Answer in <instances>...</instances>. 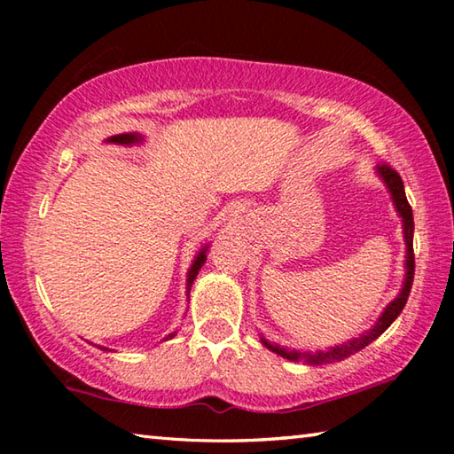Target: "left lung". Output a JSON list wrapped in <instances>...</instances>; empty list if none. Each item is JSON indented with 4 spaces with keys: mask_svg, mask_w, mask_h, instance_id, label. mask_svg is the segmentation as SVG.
<instances>
[{
    "mask_svg": "<svg viewBox=\"0 0 454 454\" xmlns=\"http://www.w3.org/2000/svg\"><path fill=\"white\" fill-rule=\"evenodd\" d=\"M376 170H379L380 178L387 184L390 194H393V202L396 206L398 214L403 216V224H404V242H406V280H404V286L401 290V294H398L393 302L387 306V310L382 312V317L379 318V322L368 330L366 334H363L360 338H355V340H350L347 344H342V347H334L330 350H318V352H298V350H286V348H280L276 347V344H270L262 340L268 348L276 355H280L282 358H288L292 363H306V364H325V363H333V360H340V358H347L350 355H355L360 348H364L371 344L372 340H376L384 330H387L390 325H393L395 318L398 314L403 312L406 301H409V294H411V286H412V278H414V250H412V232H414V220H412V208L409 204V200H406L404 194V186H403V178L398 176V172L395 170L390 164H379L376 166Z\"/></svg>",
    "mask_w": 454,
    "mask_h": 454,
    "instance_id": "1",
    "label": "left lung"
}]
</instances>
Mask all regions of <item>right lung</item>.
Segmentation results:
<instances>
[{
	"instance_id": "right-lung-1",
	"label": "right lung",
	"mask_w": 454,
	"mask_h": 454,
	"mask_svg": "<svg viewBox=\"0 0 454 454\" xmlns=\"http://www.w3.org/2000/svg\"><path fill=\"white\" fill-rule=\"evenodd\" d=\"M110 142H116V144H134V142H140V136H136V134H118V136H112L110 137ZM206 262V248H202L200 250V254L196 256V260H194V264H192V268H190V272H188V280H186V284H188V292H190V288H192V282L196 280V276H198V270L200 268H202V264ZM168 338H174V334H168L166 336V340ZM102 348V347H99ZM102 350H107V348H102Z\"/></svg>"
}]
</instances>
